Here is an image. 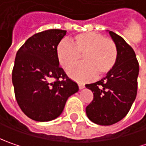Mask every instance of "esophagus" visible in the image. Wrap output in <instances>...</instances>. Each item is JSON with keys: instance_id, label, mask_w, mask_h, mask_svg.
Instances as JSON below:
<instances>
[{"instance_id": "esophagus-1", "label": "esophagus", "mask_w": 146, "mask_h": 146, "mask_svg": "<svg viewBox=\"0 0 146 146\" xmlns=\"http://www.w3.org/2000/svg\"><path fill=\"white\" fill-rule=\"evenodd\" d=\"M78 85H79V88H80V89H83V88H84V87H85L84 84H81V83H79Z\"/></svg>"}]
</instances>
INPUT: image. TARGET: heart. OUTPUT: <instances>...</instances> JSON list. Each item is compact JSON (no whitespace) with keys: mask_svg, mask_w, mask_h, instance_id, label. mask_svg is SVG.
Segmentation results:
<instances>
[{"mask_svg":"<svg viewBox=\"0 0 146 146\" xmlns=\"http://www.w3.org/2000/svg\"><path fill=\"white\" fill-rule=\"evenodd\" d=\"M82 55L83 63L71 67L67 75L80 82H86L98 74H108L115 66L118 50L115 43L103 35L89 31L77 34L71 43L62 40L56 47V57L59 65L68 69L79 61Z\"/></svg>","mask_w":146,"mask_h":146,"instance_id":"b5f03b06","label":"heart"}]
</instances>
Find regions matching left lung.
I'll list each match as a JSON object with an SVG mask.
<instances>
[{"mask_svg":"<svg viewBox=\"0 0 146 146\" xmlns=\"http://www.w3.org/2000/svg\"><path fill=\"white\" fill-rule=\"evenodd\" d=\"M108 31L117 47V62L105 78L85 85L93 93V100L86 107L88 118L104 126L120 121L128 113L137 97L139 74L134 50L119 35Z\"/></svg>","mask_w":146,"mask_h":146,"instance_id":"1","label":"left lung"}]
</instances>
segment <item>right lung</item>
Instances as JSON below:
<instances>
[{
	"instance_id": "right-lung-1",
	"label": "right lung",
	"mask_w": 146,
	"mask_h": 146,
	"mask_svg": "<svg viewBox=\"0 0 146 146\" xmlns=\"http://www.w3.org/2000/svg\"><path fill=\"white\" fill-rule=\"evenodd\" d=\"M66 34V31L59 29L39 32L17 52L12 72L14 94L23 112L33 120L55 119L68 98L79 91L56 57V47ZM52 78L56 80L52 82Z\"/></svg>"
}]
</instances>
